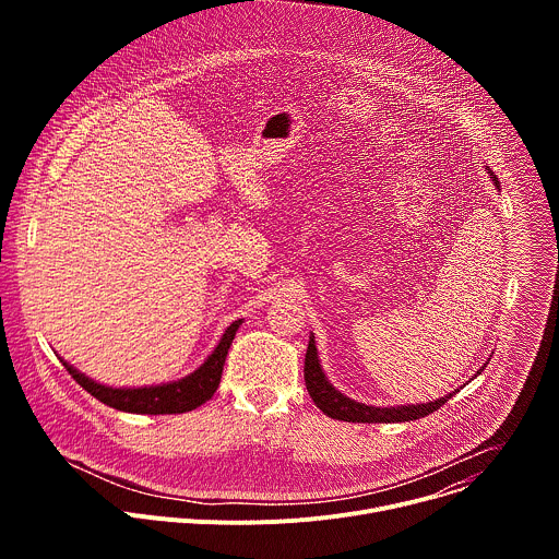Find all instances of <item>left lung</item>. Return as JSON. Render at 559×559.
<instances>
[{"label":"left lung","instance_id":"8db88e82","mask_svg":"<svg viewBox=\"0 0 559 559\" xmlns=\"http://www.w3.org/2000/svg\"><path fill=\"white\" fill-rule=\"evenodd\" d=\"M489 175L496 181V186H500L491 170H489ZM305 384H307V391L318 409L334 420H345V423H409V420H418V418H425V416L438 412L455 393L453 391L444 397H438V401H433V403L403 405V407H371V405L356 403V401H352V397L336 391L332 386V382L325 378L321 362H318L313 336H309V345H307V354H305Z\"/></svg>","mask_w":559,"mask_h":559}]
</instances>
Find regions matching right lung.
<instances>
[{
	"label": "right lung",
	"instance_id": "obj_1",
	"mask_svg": "<svg viewBox=\"0 0 559 559\" xmlns=\"http://www.w3.org/2000/svg\"><path fill=\"white\" fill-rule=\"evenodd\" d=\"M241 323L243 321H234L225 330L216 349L207 356V360L194 373L186 376L183 380L170 382V384L139 386V389H115V386L99 384V382L91 380L84 373H79L74 367H70L63 360L61 362L79 384H82L91 395H95L99 403H104L112 409L128 412V414H147V416L186 414V412H192V409L201 407L205 401H210V397L214 395V391L221 382L227 349H229V345L236 336V330Z\"/></svg>",
	"mask_w": 559,
	"mask_h": 559
}]
</instances>
